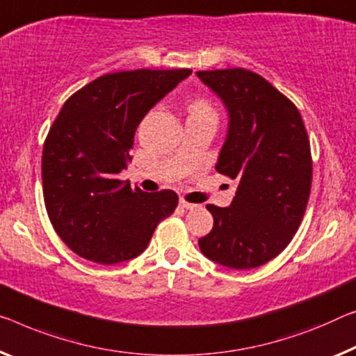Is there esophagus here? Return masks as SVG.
Instances as JSON below:
<instances>
[{
  "instance_id": "1",
  "label": "esophagus",
  "mask_w": 356,
  "mask_h": 356,
  "mask_svg": "<svg viewBox=\"0 0 356 356\" xmlns=\"http://www.w3.org/2000/svg\"><path fill=\"white\" fill-rule=\"evenodd\" d=\"M179 207H181V209H186V210H193V209H195V204H189V202H186L184 199H181L179 200Z\"/></svg>"
}]
</instances>
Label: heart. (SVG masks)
Instances as JSON below:
<instances>
[{
  "label": "heart",
  "instance_id": "obj_1",
  "mask_svg": "<svg viewBox=\"0 0 356 356\" xmlns=\"http://www.w3.org/2000/svg\"><path fill=\"white\" fill-rule=\"evenodd\" d=\"M189 113L191 114H215V111H213L211 105L207 100H202V98H199V100H195L191 103L189 106Z\"/></svg>",
  "mask_w": 356,
  "mask_h": 356
}]
</instances>
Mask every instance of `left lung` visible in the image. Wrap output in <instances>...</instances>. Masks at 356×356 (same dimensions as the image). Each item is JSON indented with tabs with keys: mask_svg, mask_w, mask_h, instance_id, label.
I'll use <instances>...</instances> for the list:
<instances>
[{
	"mask_svg": "<svg viewBox=\"0 0 356 356\" xmlns=\"http://www.w3.org/2000/svg\"><path fill=\"white\" fill-rule=\"evenodd\" d=\"M197 76L229 114L216 172L238 179L231 205H207L213 229L199 247L229 269H253L280 254L302 221L312 186L307 130L294 103L253 71Z\"/></svg>",
	"mask_w": 356,
	"mask_h": 356,
	"instance_id": "left-lung-1",
	"label": "left lung"
}]
</instances>
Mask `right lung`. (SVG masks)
Segmentation results:
<instances>
[{"label": "right lung", "instance_id": "right-lung-1", "mask_svg": "<svg viewBox=\"0 0 356 356\" xmlns=\"http://www.w3.org/2000/svg\"><path fill=\"white\" fill-rule=\"evenodd\" d=\"M193 70H134L103 74L60 109L42 147L46 210L67 247L98 264L143 253L178 195L147 194L118 179L146 113Z\"/></svg>", "mask_w": 356, "mask_h": 356}]
</instances>
